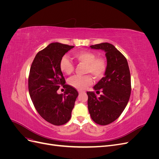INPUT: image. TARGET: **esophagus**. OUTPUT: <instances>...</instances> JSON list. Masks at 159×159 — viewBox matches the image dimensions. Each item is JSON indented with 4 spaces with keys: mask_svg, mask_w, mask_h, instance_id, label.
Here are the masks:
<instances>
[{
    "mask_svg": "<svg viewBox=\"0 0 159 159\" xmlns=\"http://www.w3.org/2000/svg\"><path fill=\"white\" fill-rule=\"evenodd\" d=\"M84 92H85L84 91H81V90H79V91H78V93H84Z\"/></svg>",
    "mask_w": 159,
    "mask_h": 159,
    "instance_id": "esophagus-1",
    "label": "esophagus"
}]
</instances>
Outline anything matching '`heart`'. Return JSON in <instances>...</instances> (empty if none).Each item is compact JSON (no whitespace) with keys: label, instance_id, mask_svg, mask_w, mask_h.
Wrapping results in <instances>:
<instances>
[{"label":"heart","instance_id":"heart-1","mask_svg":"<svg viewBox=\"0 0 159 159\" xmlns=\"http://www.w3.org/2000/svg\"><path fill=\"white\" fill-rule=\"evenodd\" d=\"M74 58L80 63L86 65L85 74H90L96 80L102 78L107 69V64L102 58H98L95 53L91 51H81L74 54ZM60 69L62 73L70 75L73 73L74 66L72 62L64 56L60 61ZM93 83L90 75L74 76L69 80V84L78 89H84Z\"/></svg>","mask_w":159,"mask_h":159}]
</instances>
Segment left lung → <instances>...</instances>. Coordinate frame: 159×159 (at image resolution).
<instances>
[{
	"label": "left lung",
	"instance_id": "obj_1",
	"mask_svg": "<svg viewBox=\"0 0 159 159\" xmlns=\"http://www.w3.org/2000/svg\"><path fill=\"white\" fill-rule=\"evenodd\" d=\"M91 49L105 52L107 69L105 76L93 89L103 94L98 98L93 91H88V105L93 121L106 125L115 121L126 107L131 95V75L127 59L113 44L107 42L90 46Z\"/></svg>",
	"mask_w": 159,
	"mask_h": 159
}]
</instances>
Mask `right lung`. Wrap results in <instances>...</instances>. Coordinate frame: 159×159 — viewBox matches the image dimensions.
Listing matches in <instances>:
<instances>
[{
	"mask_svg": "<svg viewBox=\"0 0 159 159\" xmlns=\"http://www.w3.org/2000/svg\"><path fill=\"white\" fill-rule=\"evenodd\" d=\"M74 46L51 43L36 55L28 77V91L40 116L54 125L69 121L78 92L66 81L60 69V61ZM61 86L64 94L57 93Z\"/></svg>",
	"mask_w": 159,
	"mask_h": 159,
	"instance_id": "1",
	"label": "right lung"
}]
</instances>
